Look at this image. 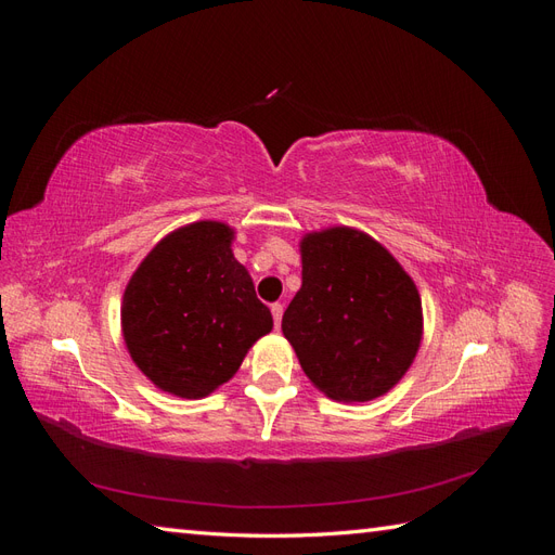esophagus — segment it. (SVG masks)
I'll return each mask as SVG.
<instances>
[{"mask_svg": "<svg viewBox=\"0 0 555 555\" xmlns=\"http://www.w3.org/2000/svg\"><path fill=\"white\" fill-rule=\"evenodd\" d=\"M271 312H273V322H275V328H280V324H282V312H284V308H282L280 304H273V306H271Z\"/></svg>", "mask_w": 555, "mask_h": 555, "instance_id": "34e87169", "label": "esophagus"}]
</instances>
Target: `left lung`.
I'll use <instances>...</instances> for the list:
<instances>
[{
    "label": "left lung",
    "mask_w": 555,
    "mask_h": 555,
    "mask_svg": "<svg viewBox=\"0 0 555 555\" xmlns=\"http://www.w3.org/2000/svg\"><path fill=\"white\" fill-rule=\"evenodd\" d=\"M304 284L282 333L328 398L365 402L408 373L422 345V298L377 241L335 227L300 243Z\"/></svg>",
    "instance_id": "obj_1"
}]
</instances>
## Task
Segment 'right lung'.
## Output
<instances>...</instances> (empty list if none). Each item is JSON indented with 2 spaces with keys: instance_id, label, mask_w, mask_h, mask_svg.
I'll use <instances>...</instances> for the list:
<instances>
[{
  "instance_id": "right-lung-1",
  "label": "right lung",
  "mask_w": 555,
  "mask_h": 555,
  "mask_svg": "<svg viewBox=\"0 0 555 555\" xmlns=\"http://www.w3.org/2000/svg\"><path fill=\"white\" fill-rule=\"evenodd\" d=\"M233 231L196 222L169 233L131 275L122 298L129 354L147 379L204 398L236 375L273 317L231 251Z\"/></svg>"
}]
</instances>
